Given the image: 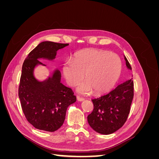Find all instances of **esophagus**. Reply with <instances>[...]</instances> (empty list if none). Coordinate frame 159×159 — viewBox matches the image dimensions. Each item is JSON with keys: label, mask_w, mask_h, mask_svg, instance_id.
Segmentation results:
<instances>
[{"label": "esophagus", "mask_w": 159, "mask_h": 159, "mask_svg": "<svg viewBox=\"0 0 159 159\" xmlns=\"http://www.w3.org/2000/svg\"><path fill=\"white\" fill-rule=\"evenodd\" d=\"M77 99H78L79 102H83V101L84 100V98H81V97H80V96H77Z\"/></svg>", "instance_id": "1"}]
</instances>
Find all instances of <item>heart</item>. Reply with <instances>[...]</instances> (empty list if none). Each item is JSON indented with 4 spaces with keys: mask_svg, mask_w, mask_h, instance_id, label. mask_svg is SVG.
<instances>
[{
    "mask_svg": "<svg viewBox=\"0 0 159 159\" xmlns=\"http://www.w3.org/2000/svg\"><path fill=\"white\" fill-rule=\"evenodd\" d=\"M122 70V61L115 53L99 49H86L77 52L72 60H67L62 67L66 82L75 86L84 78L78 90L88 95L106 92L117 83Z\"/></svg>",
    "mask_w": 159,
    "mask_h": 159,
    "instance_id": "b5f03b06",
    "label": "heart"
}]
</instances>
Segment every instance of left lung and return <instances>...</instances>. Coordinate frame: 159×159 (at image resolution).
<instances>
[{
  "label": "left lung",
  "instance_id": "8db88e82",
  "mask_svg": "<svg viewBox=\"0 0 159 159\" xmlns=\"http://www.w3.org/2000/svg\"><path fill=\"white\" fill-rule=\"evenodd\" d=\"M127 68L131 70L125 57ZM133 79L126 81L109 93L91 99L93 110L88 116V121L94 131L101 134H111L126 122L134 96Z\"/></svg>",
  "mask_w": 159,
  "mask_h": 159
}]
</instances>
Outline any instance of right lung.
Returning a JSON list of instances; mask_svg holds the SVG:
<instances>
[{"label": "right lung", "instance_id": "obj_1", "mask_svg": "<svg viewBox=\"0 0 159 159\" xmlns=\"http://www.w3.org/2000/svg\"><path fill=\"white\" fill-rule=\"evenodd\" d=\"M68 45L42 42L29 53L23 63L18 96L27 121L36 129L49 132L57 131L64 122L68 106L76 101L71 89L60 83L59 70L42 82L33 74L35 66L43 64L38 59H54L56 52Z\"/></svg>", "mask_w": 159, "mask_h": 159}]
</instances>
